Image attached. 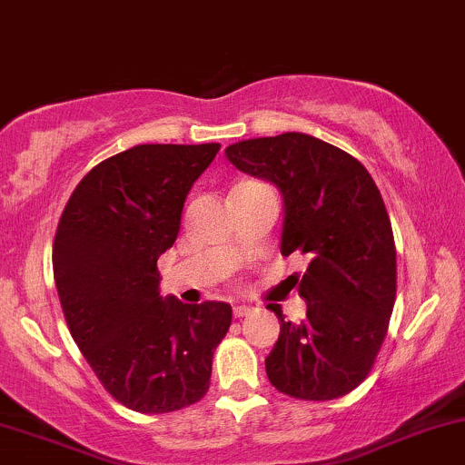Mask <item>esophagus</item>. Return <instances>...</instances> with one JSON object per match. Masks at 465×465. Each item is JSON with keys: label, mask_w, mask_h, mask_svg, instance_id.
I'll list each match as a JSON object with an SVG mask.
<instances>
[{"label": "esophagus", "mask_w": 465, "mask_h": 465, "mask_svg": "<svg viewBox=\"0 0 465 465\" xmlns=\"http://www.w3.org/2000/svg\"><path fill=\"white\" fill-rule=\"evenodd\" d=\"M253 309L252 304H236V307H233V315H236V318H247V315H252L253 313Z\"/></svg>", "instance_id": "34e87169"}]
</instances>
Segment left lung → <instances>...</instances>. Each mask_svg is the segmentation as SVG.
Returning a JSON list of instances; mask_svg holds the SVG:
<instances>
[{"mask_svg": "<svg viewBox=\"0 0 465 465\" xmlns=\"http://www.w3.org/2000/svg\"><path fill=\"white\" fill-rule=\"evenodd\" d=\"M244 174L282 196L280 252L309 260L298 284L307 318L280 320L264 360L269 381L289 397L338 400L366 380L389 331L397 260L391 218L366 167L340 147L302 132L238 141L224 150Z\"/></svg>", "mask_w": 465, "mask_h": 465, "instance_id": "obj_1", "label": "left lung"}]
</instances>
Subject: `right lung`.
<instances>
[{
	"mask_svg": "<svg viewBox=\"0 0 465 465\" xmlns=\"http://www.w3.org/2000/svg\"><path fill=\"white\" fill-rule=\"evenodd\" d=\"M218 150L130 147L90 170L61 213L53 269L65 322L105 391L130 411L196 404L232 324L227 302L163 298L156 269L176 241L187 193Z\"/></svg>",
	"mask_w": 465,
	"mask_h": 465,
	"instance_id": "obj_1",
	"label": "right lung"
}]
</instances>
